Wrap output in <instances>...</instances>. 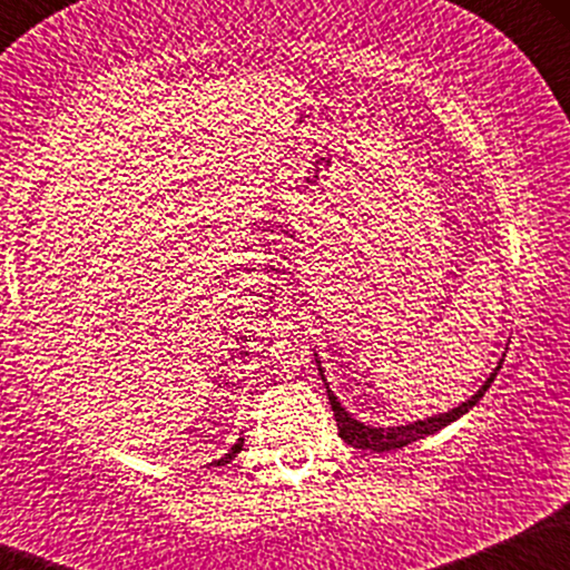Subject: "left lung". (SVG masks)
Masks as SVG:
<instances>
[{"label": "left lung", "instance_id": "obj_1", "mask_svg": "<svg viewBox=\"0 0 570 570\" xmlns=\"http://www.w3.org/2000/svg\"><path fill=\"white\" fill-rule=\"evenodd\" d=\"M316 364H318V375H322V381L326 385V396H330L332 412H335L340 436H343L345 442L353 444V448H358V450H370V453H391V450L407 448L410 442L423 440V436H429V434H436V431L444 429V426H450V423L458 421V417H461V415H466V412L472 410L482 396H485V391L490 389V383L495 381V375H499V370H501V364H503V356L499 358V364H495V370L490 372L488 381L480 385V391H474V394L469 396L466 402H461V404H458V407L448 410V412H440V415L423 417V421L402 423V426H370V423L356 421V417H353L351 412L345 410L343 404H340V399L335 396V391H332L330 383H326L318 356H316Z\"/></svg>", "mask_w": 570, "mask_h": 570}]
</instances>
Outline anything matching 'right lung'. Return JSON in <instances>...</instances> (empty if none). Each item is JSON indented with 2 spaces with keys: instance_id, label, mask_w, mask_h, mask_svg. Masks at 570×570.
<instances>
[{
  "instance_id": "1",
  "label": "right lung",
  "mask_w": 570,
  "mask_h": 570,
  "mask_svg": "<svg viewBox=\"0 0 570 570\" xmlns=\"http://www.w3.org/2000/svg\"><path fill=\"white\" fill-rule=\"evenodd\" d=\"M240 448H244V440H238V442H235V444H233V448H230V450H227V453H225V455H222V458H217V461H214V466H222V463H230V461H233V458L240 453Z\"/></svg>"
}]
</instances>
